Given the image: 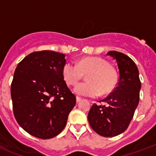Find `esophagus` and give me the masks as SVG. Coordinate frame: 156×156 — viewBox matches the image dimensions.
I'll use <instances>...</instances> for the list:
<instances>
[{
    "instance_id": "esophagus-1",
    "label": "esophagus",
    "mask_w": 156,
    "mask_h": 156,
    "mask_svg": "<svg viewBox=\"0 0 156 156\" xmlns=\"http://www.w3.org/2000/svg\"><path fill=\"white\" fill-rule=\"evenodd\" d=\"M81 100H82V98L78 97V96H77V97H76V101H77V103L80 102Z\"/></svg>"
}]
</instances>
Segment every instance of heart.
<instances>
[{"instance_id":"obj_1","label":"heart","mask_w":156,"mask_h":156,"mask_svg":"<svg viewBox=\"0 0 156 156\" xmlns=\"http://www.w3.org/2000/svg\"><path fill=\"white\" fill-rule=\"evenodd\" d=\"M88 82L81 83L74 88V93L80 96L97 97L102 94H108L113 90L116 83V76L107 61L100 57L87 56L75 64L67 61L62 68V75L66 83L74 86L87 74Z\"/></svg>"}]
</instances>
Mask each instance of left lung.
<instances>
[{"label": "left lung", "mask_w": 156, "mask_h": 156, "mask_svg": "<svg viewBox=\"0 0 156 156\" xmlns=\"http://www.w3.org/2000/svg\"><path fill=\"white\" fill-rule=\"evenodd\" d=\"M107 55L113 57L119 69V82L110 95L94 104L87 119L93 130L104 137L119 135L128 128L139 102L141 82L135 63L126 54L110 51Z\"/></svg>", "instance_id": "8db88e82"}]
</instances>
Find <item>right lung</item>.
Returning <instances> with one entry per match:
<instances>
[{"label": "right lung", "instance_id": "1", "mask_svg": "<svg viewBox=\"0 0 156 156\" xmlns=\"http://www.w3.org/2000/svg\"><path fill=\"white\" fill-rule=\"evenodd\" d=\"M66 55L34 52L18 63L11 84L13 110L18 125L30 135L48 139L66 127L76 97L62 75Z\"/></svg>", "mask_w": 156, "mask_h": 156}]
</instances>
